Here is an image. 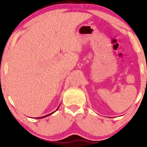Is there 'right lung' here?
Wrapping results in <instances>:
<instances>
[{
  "instance_id": "obj_1",
  "label": "right lung",
  "mask_w": 147,
  "mask_h": 147,
  "mask_svg": "<svg viewBox=\"0 0 147 147\" xmlns=\"http://www.w3.org/2000/svg\"><path fill=\"white\" fill-rule=\"evenodd\" d=\"M59 107H60V105H59V106H58V107H57V109H58V108H59ZM57 109H56V110H55V112H56V111H57ZM52 112V113L49 114V115H45V116H43V117H38V118H37V119H42V118H44V117H48V116H50V115H53V113H54V112Z\"/></svg>"
}]
</instances>
